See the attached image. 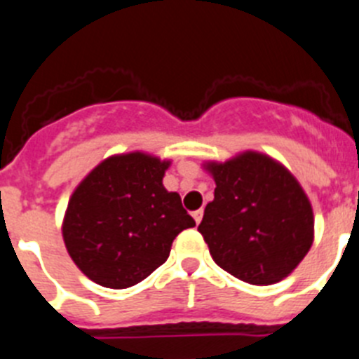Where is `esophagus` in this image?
<instances>
[{"mask_svg":"<svg viewBox=\"0 0 359 359\" xmlns=\"http://www.w3.org/2000/svg\"><path fill=\"white\" fill-rule=\"evenodd\" d=\"M192 217H194L196 224H199V223H201V219H203V208H199V210L192 212Z\"/></svg>","mask_w":359,"mask_h":359,"instance_id":"obj_1","label":"esophagus"}]
</instances>
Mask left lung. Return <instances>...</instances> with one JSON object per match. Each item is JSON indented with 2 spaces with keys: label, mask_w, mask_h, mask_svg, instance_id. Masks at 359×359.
<instances>
[{
  "label": "left lung",
  "mask_w": 359,
  "mask_h": 359,
  "mask_svg": "<svg viewBox=\"0 0 359 359\" xmlns=\"http://www.w3.org/2000/svg\"><path fill=\"white\" fill-rule=\"evenodd\" d=\"M207 169L214 201L198 230L215 264L255 286L287 277L313 244V208L302 187L280 163L252 151Z\"/></svg>",
  "instance_id": "obj_1"
}]
</instances>
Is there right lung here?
<instances>
[{"instance_id": "1", "label": "right lung", "mask_w": 359, "mask_h": 359, "mask_svg": "<svg viewBox=\"0 0 359 359\" xmlns=\"http://www.w3.org/2000/svg\"><path fill=\"white\" fill-rule=\"evenodd\" d=\"M167 167L144 152L111 156L75 189L62 237L86 277L111 290L135 286L169 259L180 231L196 226L161 183Z\"/></svg>"}]
</instances>
